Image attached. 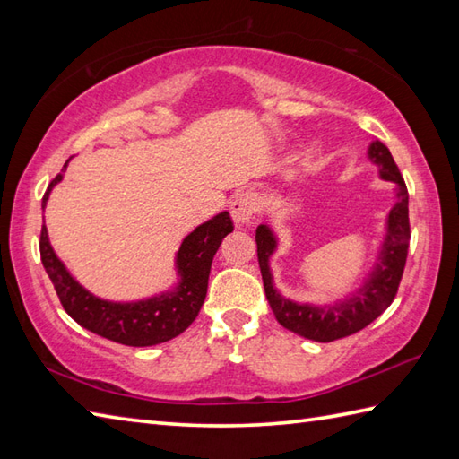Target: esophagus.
I'll use <instances>...</instances> for the list:
<instances>
[{"mask_svg":"<svg viewBox=\"0 0 459 459\" xmlns=\"http://www.w3.org/2000/svg\"><path fill=\"white\" fill-rule=\"evenodd\" d=\"M258 209H260V203L255 193L240 191L230 201V214H232V221L237 224H248L255 221Z\"/></svg>","mask_w":459,"mask_h":459,"instance_id":"esophagus-1","label":"esophagus"}]
</instances>
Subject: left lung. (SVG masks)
Returning a JSON list of instances; mask_svg holds the SVG:
<instances>
[{
    "mask_svg": "<svg viewBox=\"0 0 459 459\" xmlns=\"http://www.w3.org/2000/svg\"><path fill=\"white\" fill-rule=\"evenodd\" d=\"M368 160L378 168L380 179L396 185V203L388 211L386 232L373 270L368 272L360 288H357L345 299H339L335 304L327 306H314L298 304V301L281 296L274 286V278H272L270 270V258L278 248V238L268 224H260L256 229L262 281H264L268 304L272 311H274L278 324L301 337L319 341V343H329V341L353 335L357 331L365 329L368 324H373L393 304L404 272L408 242H411L406 183L396 168L391 152H388L383 142L377 140L368 145Z\"/></svg>",
    "mask_w": 459,
    "mask_h": 459,
    "instance_id": "1",
    "label": "left lung"
}]
</instances>
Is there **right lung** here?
I'll list each match as a JSON object with an SVG mask.
<instances>
[{"instance_id": "right-lung-1", "label": "right lung", "mask_w": 459, "mask_h": 459, "mask_svg": "<svg viewBox=\"0 0 459 459\" xmlns=\"http://www.w3.org/2000/svg\"><path fill=\"white\" fill-rule=\"evenodd\" d=\"M71 160H66L61 173L48 185L43 197V209ZM232 221L227 211L199 224L183 238L175 256L179 281L178 286L158 296L138 301H110L91 294L66 270L48 242L47 227L41 229V262L56 290L65 311L76 324L92 333L128 347H150L165 343L187 329L199 316L207 296L209 272L222 238L232 232Z\"/></svg>"}]
</instances>
